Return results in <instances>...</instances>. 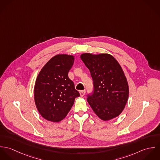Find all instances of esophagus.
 Returning a JSON list of instances; mask_svg holds the SVG:
<instances>
[{
    "label": "esophagus",
    "instance_id": "1",
    "mask_svg": "<svg viewBox=\"0 0 160 160\" xmlns=\"http://www.w3.org/2000/svg\"><path fill=\"white\" fill-rule=\"evenodd\" d=\"M85 93H86L85 91H81L79 92L80 96H81V97H83V96L85 95Z\"/></svg>",
    "mask_w": 160,
    "mask_h": 160
}]
</instances>
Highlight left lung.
Listing matches in <instances>:
<instances>
[{
    "label": "left lung",
    "instance_id": "1",
    "mask_svg": "<svg viewBox=\"0 0 160 160\" xmlns=\"http://www.w3.org/2000/svg\"><path fill=\"white\" fill-rule=\"evenodd\" d=\"M89 69L94 92L88 102L97 116L109 121L123 111L129 97V85L119 63L108 53H84L80 56Z\"/></svg>",
    "mask_w": 160,
    "mask_h": 160
}]
</instances>
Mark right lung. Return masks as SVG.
Masks as SVG:
<instances>
[{
	"label": "right lung",
	"mask_w": 160,
	"mask_h": 160,
	"mask_svg": "<svg viewBox=\"0 0 160 160\" xmlns=\"http://www.w3.org/2000/svg\"><path fill=\"white\" fill-rule=\"evenodd\" d=\"M74 60L72 55L58 54L50 59L37 77L34 96L36 108L46 120L59 122L68 113L79 93L68 78Z\"/></svg>",
	"instance_id": "add662e5"
}]
</instances>
